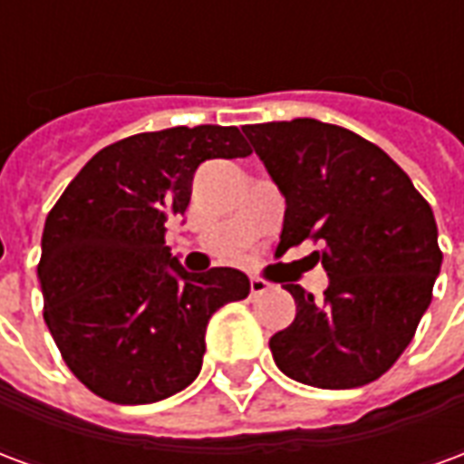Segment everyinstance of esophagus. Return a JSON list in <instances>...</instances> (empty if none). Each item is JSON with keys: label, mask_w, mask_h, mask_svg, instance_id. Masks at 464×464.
Returning a JSON list of instances; mask_svg holds the SVG:
<instances>
[{"label": "esophagus", "mask_w": 464, "mask_h": 464, "mask_svg": "<svg viewBox=\"0 0 464 464\" xmlns=\"http://www.w3.org/2000/svg\"><path fill=\"white\" fill-rule=\"evenodd\" d=\"M268 291V283L263 281V278H251V295L253 298H258L263 293Z\"/></svg>", "instance_id": "1"}]
</instances>
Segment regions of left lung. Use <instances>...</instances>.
<instances>
[{
  "instance_id": "8db88e82",
  "label": "left lung",
  "mask_w": 464,
  "mask_h": 464,
  "mask_svg": "<svg viewBox=\"0 0 464 464\" xmlns=\"http://www.w3.org/2000/svg\"><path fill=\"white\" fill-rule=\"evenodd\" d=\"M285 198L281 246L323 241V301L288 283L295 321L271 338L276 365L303 385H368L408 348L432 301L442 251L430 203L375 143L343 126H243Z\"/></svg>"
}]
</instances>
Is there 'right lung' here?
I'll return each mask as SVG.
<instances>
[{"mask_svg":"<svg viewBox=\"0 0 464 464\" xmlns=\"http://www.w3.org/2000/svg\"><path fill=\"white\" fill-rule=\"evenodd\" d=\"M251 153L236 126L136 133L86 163L49 211L39 283L62 358L99 398L146 405L201 372L206 325L251 283L236 268L183 271L163 241L196 169Z\"/></svg>","mask_w":464,"mask_h":464,"instance_id":"right-lung-1","label":"right lung"}]
</instances>
